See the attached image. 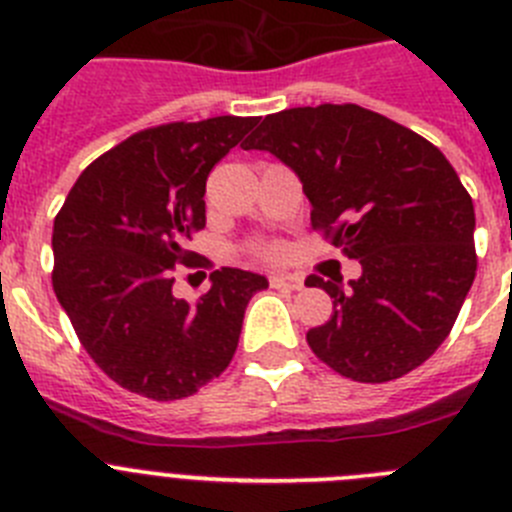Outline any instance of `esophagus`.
Segmentation results:
<instances>
[{"label":"esophagus","instance_id":"34e87169","mask_svg":"<svg viewBox=\"0 0 512 512\" xmlns=\"http://www.w3.org/2000/svg\"><path fill=\"white\" fill-rule=\"evenodd\" d=\"M270 285H273V288H285V290H301L303 278L301 275L278 273V275H270Z\"/></svg>","mask_w":512,"mask_h":512}]
</instances>
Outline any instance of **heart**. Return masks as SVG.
<instances>
[{"mask_svg":"<svg viewBox=\"0 0 512 512\" xmlns=\"http://www.w3.org/2000/svg\"><path fill=\"white\" fill-rule=\"evenodd\" d=\"M262 255H265V257H278L280 255V247L278 245L265 247V250H262Z\"/></svg>","mask_w":512,"mask_h":512,"instance_id":"heart-1","label":"heart"}]
</instances>
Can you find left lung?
Wrapping results in <instances>:
<instances>
[{
  "instance_id": "left-lung-1",
  "label": "left lung",
  "mask_w": 512,
  "mask_h": 512,
  "mask_svg": "<svg viewBox=\"0 0 512 512\" xmlns=\"http://www.w3.org/2000/svg\"><path fill=\"white\" fill-rule=\"evenodd\" d=\"M245 150L296 170L311 227L359 260L362 275L324 280L334 298L313 354L357 382H388L423 365L449 336L477 273L472 196L439 147L357 104L267 114Z\"/></svg>"
}]
</instances>
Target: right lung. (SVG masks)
<instances>
[{
    "label": "right lung",
    "instance_id": "add662e5",
    "mask_svg": "<svg viewBox=\"0 0 512 512\" xmlns=\"http://www.w3.org/2000/svg\"><path fill=\"white\" fill-rule=\"evenodd\" d=\"M260 122L211 117L127 137L78 176L53 224V290L78 342L117 385L181 400L222 375L245 308L267 280L222 267L191 306L173 296L176 265L211 267L186 250L206 227V178Z\"/></svg>",
    "mask_w": 512,
    "mask_h": 512
}]
</instances>
